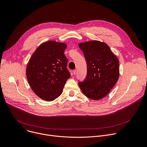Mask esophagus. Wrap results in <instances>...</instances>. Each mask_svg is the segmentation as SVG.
<instances>
[{
    "mask_svg": "<svg viewBox=\"0 0 147 147\" xmlns=\"http://www.w3.org/2000/svg\"><path fill=\"white\" fill-rule=\"evenodd\" d=\"M73 73L74 75H76V74H77V70H74L73 71Z\"/></svg>",
    "mask_w": 147,
    "mask_h": 147,
    "instance_id": "esophagus-1",
    "label": "esophagus"
}]
</instances>
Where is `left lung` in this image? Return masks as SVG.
Masks as SVG:
<instances>
[{"label":"left lung","mask_w":147,"mask_h":147,"mask_svg":"<svg viewBox=\"0 0 147 147\" xmlns=\"http://www.w3.org/2000/svg\"><path fill=\"white\" fill-rule=\"evenodd\" d=\"M87 65V74L78 85L92 100H100L110 92L119 76V61L109 46L99 41L80 43Z\"/></svg>","instance_id":"1"}]
</instances>
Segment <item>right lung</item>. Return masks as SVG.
Returning a JSON list of instances; mask_svg holds the SVG:
<instances>
[{
  "label": "right lung",
  "instance_id": "add662e5",
  "mask_svg": "<svg viewBox=\"0 0 147 147\" xmlns=\"http://www.w3.org/2000/svg\"><path fill=\"white\" fill-rule=\"evenodd\" d=\"M66 44L48 41L34 52L26 67L29 84L40 98L51 102L62 93L70 73L67 69V59L64 54Z\"/></svg>",
  "mask_w": 147,
  "mask_h": 147
}]
</instances>
